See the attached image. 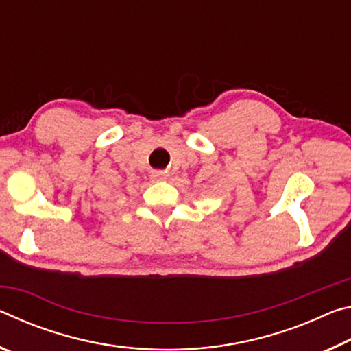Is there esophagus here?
<instances>
[{
  "instance_id": "1",
  "label": "esophagus",
  "mask_w": 351,
  "mask_h": 351,
  "mask_svg": "<svg viewBox=\"0 0 351 351\" xmlns=\"http://www.w3.org/2000/svg\"><path fill=\"white\" fill-rule=\"evenodd\" d=\"M169 173L167 171H164V170H153L152 171V178L153 180H158V181H165V180H169Z\"/></svg>"
}]
</instances>
